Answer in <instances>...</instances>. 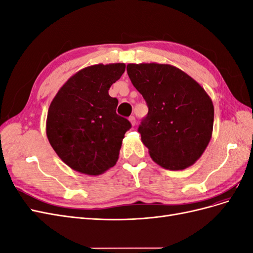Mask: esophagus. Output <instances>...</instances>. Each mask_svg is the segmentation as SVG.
<instances>
[{
	"instance_id": "34e87169",
	"label": "esophagus",
	"mask_w": 253,
	"mask_h": 253,
	"mask_svg": "<svg viewBox=\"0 0 253 253\" xmlns=\"http://www.w3.org/2000/svg\"><path fill=\"white\" fill-rule=\"evenodd\" d=\"M128 120H129V122H131V125L134 126L135 125H136V119H135V117L134 116H131L128 118Z\"/></svg>"
}]
</instances>
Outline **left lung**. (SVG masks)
Instances as JSON below:
<instances>
[{"instance_id":"1","label":"left lung","mask_w":253,"mask_h":253,"mask_svg":"<svg viewBox=\"0 0 253 253\" xmlns=\"http://www.w3.org/2000/svg\"><path fill=\"white\" fill-rule=\"evenodd\" d=\"M149 112L138 127L150 156L167 170H183L200 158L213 129L214 108L206 90L169 64H127Z\"/></svg>"}]
</instances>
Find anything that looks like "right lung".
Returning a JSON list of instances; mask_svg holds the SVG:
<instances>
[{
    "label": "right lung",
    "instance_id": "obj_1",
    "mask_svg": "<svg viewBox=\"0 0 253 253\" xmlns=\"http://www.w3.org/2000/svg\"><path fill=\"white\" fill-rule=\"evenodd\" d=\"M125 63L97 64L68 79L49 105L46 135L52 149L73 170L100 175L116 165L131 122L116 113L109 89Z\"/></svg>",
    "mask_w": 253,
    "mask_h": 253
}]
</instances>
